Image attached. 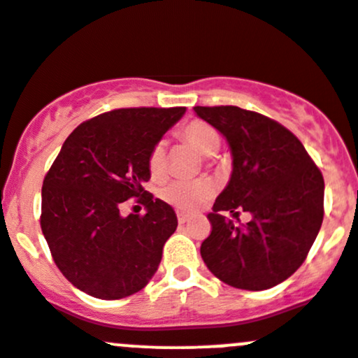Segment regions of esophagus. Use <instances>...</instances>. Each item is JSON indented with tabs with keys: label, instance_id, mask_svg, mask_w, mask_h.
Wrapping results in <instances>:
<instances>
[{
	"label": "esophagus",
	"instance_id": "esophagus-1",
	"mask_svg": "<svg viewBox=\"0 0 358 358\" xmlns=\"http://www.w3.org/2000/svg\"><path fill=\"white\" fill-rule=\"evenodd\" d=\"M176 216H178V223H180V224L187 223V221H189V220H190V216H189V214L182 213V210H180V213H178V214H176Z\"/></svg>",
	"mask_w": 358,
	"mask_h": 358
}]
</instances>
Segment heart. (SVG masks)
<instances>
[{
    "label": "heart",
    "instance_id": "heart-1",
    "mask_svg": "<svg viewBox=\"0 0 358 358\" xmlns=\"http://www.w3.org/2000/svg\"><path fill=\"white\" fill-rule=\"evenodd\" d=\"M178 137L199 154L208 157L214 156L221 145V137L217 130L202 120H192L187 125H183L178 131ZM148 169L154 180H161L166 176L168 157L163 142H157L149 150ZM214 192H216V185L213 180L206 178V176L195 180H175L161 190V199L182 210H195L204 202H208Z\"/></svg>",
    "mask_w": 358,
    "mask_h": 358
}]
</instances>
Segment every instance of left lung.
Wrapping results in <instances>:
<instances>
[{
	"instance_id": "8db88e82",
	"label": "left lung",
	"mask_w": 358,
	"mask_h": 358,
	"mask_svg": "<svg viewBox=\"0 0 358 358\" xmlns=\"http://www.w3.org/2000/svg\"><path fill=\"white\" fill-rule=\"evenodd\" d=\"M227 137L233 173L208 214L201 255L210 273L240 289H268L307 259L324 217V178L302 142L276 120L238 106H195ZM229 210L252 214L235 227Z\"/></svg>"
}]
</instances>
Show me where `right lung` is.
Segmentation results:
<instances>
[{"label": "right lung", "instance_id": "obj_1", "mask_svg": "<svg viewBox=\"0 0 358 358\" xmlns=\"http://www.w3.org/2000/svg\"><path fill=\"white\" fill-rule=\"evenodd\" d=\"M185 108H120L80 123L43 182L41 229L73 287L101 300L141 292L178 227L175 210L144 189L149 150ZM135 198L145 215L123 218Z\"/></svg>", "mask_w": 358, "mask_h": 358}]
</instances>
